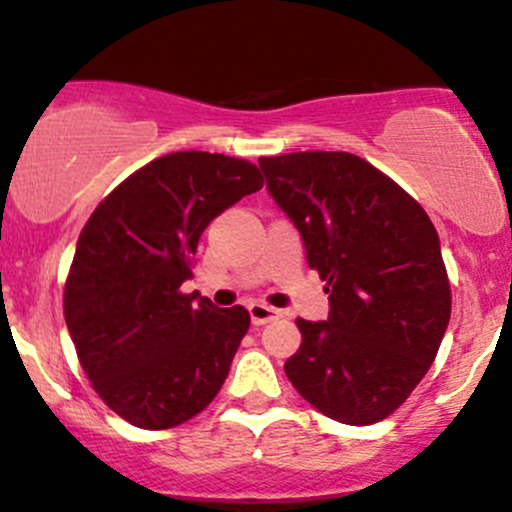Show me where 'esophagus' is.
Listing matches in <instances>:
<instances>
[{
    "label": "esophagus",
    "instance_id": "1",
    "mask_svg": "<svg viewBox=\"0 0 512 512\" xmlns=\"http://www.w3.org/2000/svg\"><path fill=\"white\" fill-rule=\"evenodd\" d=\"M279 316H282V311L272 309V306H267V304H250L252 326H265V324H270V321L279 319Z\"/></svg>",
    "mask_w": 512,
    "mask_h": 512
}]
</instances>
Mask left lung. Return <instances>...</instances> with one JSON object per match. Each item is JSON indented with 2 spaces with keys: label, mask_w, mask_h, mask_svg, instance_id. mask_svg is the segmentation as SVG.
Wrapping results in <instances>:
<instances>
[{
  "label": "left lung",
  "mask_w": 512,
  "mask_h": 512,
  "mask_svg": "<svg viewBox=\"0 0 512 512\" xmlns=\"http://www.w3.org/2000/svg\"><path fill=\"white\" fill-rule=\"evenodd\" d=\"M267 191L328 284V319H297L284 373L336 422L390 417L427 375L451 316L439 235L424 208L348 152L262 157Z\"/></svg>",
  "instance_id": "left-lung-1"
}]
</instances>
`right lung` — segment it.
Returning <instances> with one entry per match:
<instances>
[{"label": "right lung", "mask_w": 512, "mask_h": 512, "mask_svg": "<svg viewBox=\"0 0 512 512\" xmlns=\"http://www.w3.org/2000/svg\"><path fill=\"white\" fill-rule=\"evenodd\" d=\"M262 184L245 159L174 152L134 171L85 223L63 292L66 324L95 392L134 427L188 422L228 378L250 314L181 284L208 223Z\"/></svg>", "instance_id": "obj_1"}]
</instances>
